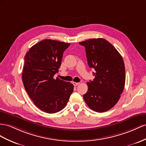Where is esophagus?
I'll use <instances>...</instances> for the list:
<instances>
[{"mask_svg": "<svg viewBox=\"0 0 146 146\" xmlns=\"http://www.w3.org/2000/svg\"><path fill=\"white\" fill-rule=\"evenodd\" d=\"M80 83H76V82H73V84L74 86H76L78 85Z\"/></svg>", "mask_w": 146, "mask_h": 146, "instance_id": "esophagus-1", "label": "esophagus"}]
</instances>
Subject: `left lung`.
<instances>
[{
  "label": "left lung",
  "instance_id": "left-lung-1",
  "mask_svg": "<svg viewBox=\"0 0 146 146\" xmlns=\"http://www.w3.org/2000/svg\"><path fill=\"white\" fill-rule=\"evenodd\" d=\"M84 46L89 66L96 73L88 82V92L83 95L91 109L104 112L115 106L125 84V64L121 55L109 41L102 38L80 42Z\"/></svg>",
  "mask_w": 146,
  "mask_h": 146
}]
</instances>
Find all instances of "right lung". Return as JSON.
I'll use <instances>...</instances> for the list:
<instances>
[{"mask_svg":"<svg viewBox=\"0 0 146 146\" xmlns=\"http://www.w3.org/2000/svg\"><path fill=\"white\" fill-rule=\"evenodd\" d=\"M70 45L44 39L25 55L22 73L24 87L35 106L48 113L62 110L73 92V84L54 78L60 67L63 52Z\"/></svg>","mask_w":146,"mask_h":146,"instance_id":"obj_1","label":"right lung"}]
</instances>
